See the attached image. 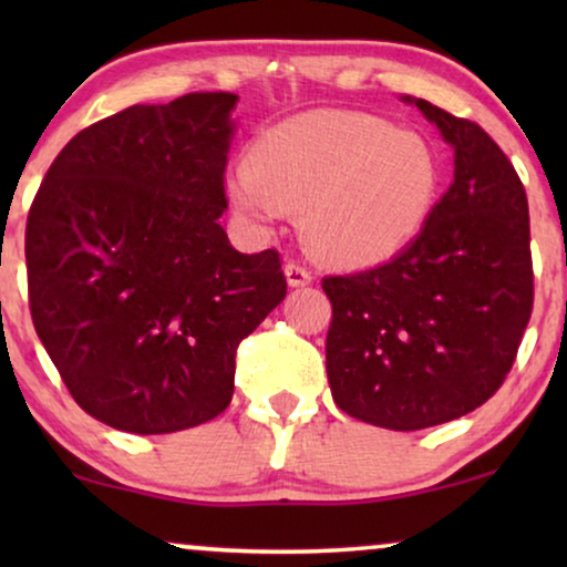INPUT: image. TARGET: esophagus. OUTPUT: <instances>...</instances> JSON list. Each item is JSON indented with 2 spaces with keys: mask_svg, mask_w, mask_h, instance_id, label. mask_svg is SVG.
Listing matches in <instances>:
<instances>
[{
  "mask_svg": "<svg viewBox=\"0 0 567 567\" xmlns=\"http://www.w3.org/2000/svg\"><path fill=\"white\" fill-rule=\"evenodd\" d=\"M286 274V281H289V286H307L312 284V270L299 266V262H289V266L284 268Z\"/></svg>",
  "mask_w": 567,
  "mask_h": 567,
  "instance_id": "1",
  "label": "esophagus"
}]
</instances>
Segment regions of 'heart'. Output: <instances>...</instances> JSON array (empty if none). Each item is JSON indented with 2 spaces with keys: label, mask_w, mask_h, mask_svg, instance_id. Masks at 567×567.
<instances>
[{
  "label": "heart",
  "mask_w": 567,
  "mask_h": 567,
  "mask_svg": "<svg viewBox=\"0 0 567 567\" xmlns=\"http://www.w3.org/2000/svg\"><path fill=\"white\" fill-rule=\"evenodd\" d=\"M224 190L252 227L274 229L301 212L320 258L369 266L423 229L439 196V157L425 136L363 113L312 111L255 138Z\"/></svg>",
  "instance_id": "obj_1"
}]
</instances>
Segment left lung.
<instances>
[{
    "mask_svg": "<svg viewBox=\"0 0 567 567\" xmlns=\"http://www.w3.org/2000/svg\"><path fill=\"white\" fill-rule=\"evenodd\" d=\"M415 103L454 150V183L384 266L328 276L324 343L336 405L390 431L449 423L498 392L534 305L529 206L477 123Z\"/></svg>",
    "mask_w": 567,
    "mask_h": 567,
    "instance_id": "1",
    "label": "left lung"
}]
</instances>
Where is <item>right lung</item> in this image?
<instances>
[{"label": "right lung", "mask_w": 567, "mask_h": 567, "mask_svg": "<svg viewBox=\"0 0 567 567\" xmlns=\"http://www.w3.org/2000/svg\"><path fill=\"white\" fill-rule=\"evenodd\" d=\"M237 100L190 92L92 123L30 206L35 332L111 429L150 436L224 413L237 346L286 297L278 252H237L219 224Z\"/></svg>", "instance_id": "1"}]
</instances>
